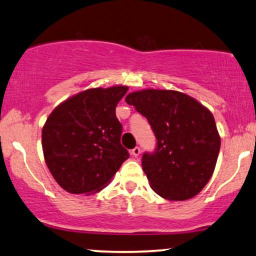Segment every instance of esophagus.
Masks as SVG:
<instances>
[{"label": "esophagus", "instance_id": "34e87169", "mask_svg": "<svg viewBox=\"0 0 256 256\" xmlns=\"http://www.w3.org/2000/svg\"><path fill=\"white\" fill-rule=\"evenodd\" d=\"M132 156H133V157H135V158H138L140 156V153H141V150H140V147H135V148H133L132 150Z\"/></svg>", "mask_w": 256, "mask_h": 256}]
</instances>
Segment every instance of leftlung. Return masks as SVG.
<instances>
[{
    "instance_id": "left-lung-1",
    "label": "left lung",
    "mask_w": 256,
    "mask_h": 256,
    "mask_svg": "<svg viewBox=\"0 0 256 256\" xmlns=\"http://www.w3.org/2000/svg\"><path fill=\"white\" fill-rule=\"evenodd\" d=\"M126 102L146 117L157 139L156 151L142 156L151 188L171 201L199 194L213 175L220 150L211 111L190 96L171 90L135 91Z\"/></svg>"
}]
</instances>
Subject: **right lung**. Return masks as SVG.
Segmentation results:
<instances>
[{
	"mask_svg": "<svg viewBox=\"0 0 256 256\" xmlns=\"http://www.w3.org/2000/svg\"><path fill=\"white\" fill-rule=\"evenodd\" d=\"M128 86L90 88L57 105L42 130L45 163L66 192L93 194L129 158L121 145L116 105Z\"/></svg>",
	"mask_w": 256,
	"mask_h": 256,
	"instance_id": "1",
	"label": "right lung"
}]
</instances>
